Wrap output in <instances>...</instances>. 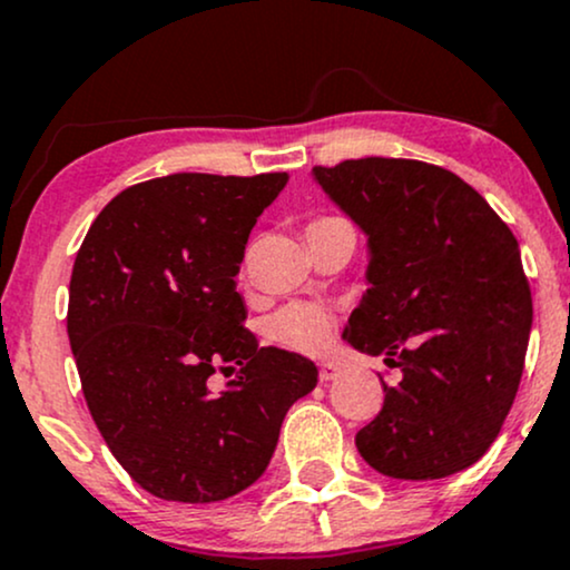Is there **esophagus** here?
Listing matches in <instances>:
<instances>
[{
    "label": "esophagus",
    "mask_w": 570,
    "mask_h": 570,
    "mask_svg": "<svg viewBox=\"0 0 570 570\" xmlns=\"http://www.w3.org/2000/svg\"><path fill=\"white\" fill-rule=\"evenodd\" d=\"M337 372H340L337 364H332V362H324V364H318V381H322V383H330V381H335V377H337Z\"/></svg>",
    "instance_id": "34e87169"
}]
</instances>
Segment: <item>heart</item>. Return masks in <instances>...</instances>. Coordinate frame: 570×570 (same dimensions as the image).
Wrapping results in <instances>:
<instances>
[{
    "label": "heart",
    "instance_id": "1",
    "mask_svg": "<svg viewBox=\"0 0 570 570\" xmlns=\"http://www.w3.org/2000/svg\"><path fill=\"white\" fill-rule=\"evenodd\" d=\"M335 217H324L316 222H326ZM313 222V225H316ZM337 332V313L322 303L311 299H294V303L278 307L267 318V337L284 348L299 353H324L330 348L332 337Z\"/></svg>",
    "mask_w": 570,
    "mask_h": 570
}]
</instances>
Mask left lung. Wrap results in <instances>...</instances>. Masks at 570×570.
Returning <instances> with one entry per match:
<instances>
[{
	"label": "left lung",
	"instance_id": "obj_1",
	"mask_svg": "<svg viewBox=\"0 0 570 570\" xmlns=\"http://www.w3.org/2000/svg\"><path fill=\"white\" fill-rule=\"evenodd\" d=\"M370 235V289L345 340L402 372L356 434L372 469L442 480L488 453L525 367L533 299L512 230L461 176L423 160L313 168Z\"/></svg>",
	"mask_w": 570,
	"mask_h": 570
}]
</instances>
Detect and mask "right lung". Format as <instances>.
Returning <instances> with one entry per match:
<instances>
[{"label":"right lung","mask_w":570,"mask_h":570,"mask_svg":"<svg viewBox=\"0 0 570 570\" xmlns=\"http://www.w3.org/2000/svg\"><path fill=\"white\" fill-rule=\"evenodd\" d=\"M286 174H171L101 208L69 281L67 332L104 442L163 501H225L259 480L286 410L316 389L299 353L246 330V240ZM239 381L207 389L217 368Z\"/></svg>","instance_id":"1"}]
</instances>
